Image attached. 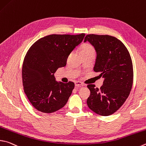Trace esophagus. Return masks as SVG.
Here are the masks:
<instances>
[{
	"label": "esophagus",
	"mask_w": 146,
	"mask_h": 146,
	"mask_svg": "<svg viewBox=\"0 0 146 146\" xmlns=\"http://www.w3.org/2000/svg\"><path fill=\"white\" fill-rule=\"evenodd\" d=\"M75 84V87H80L82 86H84L83 83H82L81 82H79V81H76Z\"/></svg>",
	"instance_id": "34e87169"
}]
</instances>
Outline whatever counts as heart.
I'll use <instances>...</instances> for the list:
<instances>
[{
    "label": "heart",
    "instance_id": "1",
    "mask_svg": "<svg viewBox=\"0 0 146 146\" xmlns=\"http://www.w3.org/2000/svg\"><path fill=\"white\" fill-rule=\"evenodd\" d=\"M91 50H94L93 47H92L91 44H87V43L83 44L80 47L81 54H82V53L89 52V51H91Z\"/></svg>",
    "mask_w": 146,
    "mask_h": 146
}]
</instances>
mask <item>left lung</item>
<instances>
[{
    "label": "left lung",
    "instance_id": "obj_1",
    "mask_svg": "<svg viewBox=\"0 0 146 146\" xmlns=\"http://www.w3.org/2000/svg\"><path fill=\"white\" fill-rule=\"evenodd\" d=\"M89 41L96 52L94 71L104 78L100 89L87 86L91 94L87 98L89 108L97 114L108 116L115 112L125 102L133 84V71L128 50L122 42L108 35L88 34Z\"/></svg>",
    "mask_w": 146,
    "mask_h": 146
}]
</instances>
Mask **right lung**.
Listing matches in <instances>:
<instances>
[{"label": "right lung", "mask_w": 146, "mask_h": 146, "mask_svg": "<svg viewBox=\"0 0 146 146\" xmlns=\"http://www.w3.org/2000/svg\"><path fill=\"white\" fill-rule=\"evenodd\" d=\"M84 36V33L52 34L38 39L29 49L22 66L23 89L38 111L52 113L66 104L75 84L57 82L54 73L66 65L69 55Z\"/></svg>", "instance_id": "obj_1"}]
</instances>
